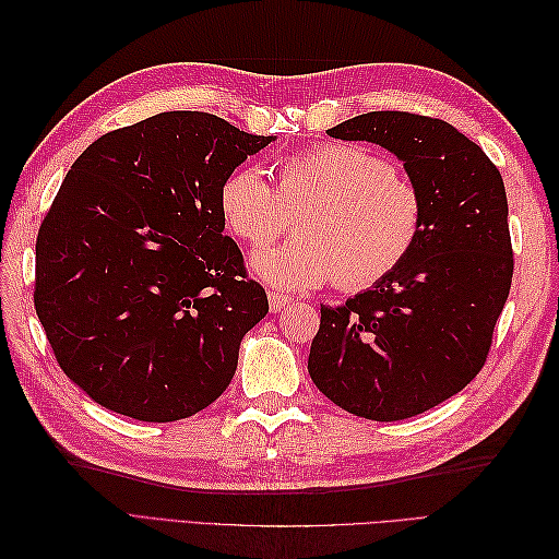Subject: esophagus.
<instances>
[{
  "mask_svg": "<svg viewBox=\"0 0 559 559\" xmlns=\"http://www.w3.org/2000/svg\"><path fill=\"white\" fill-rule=\"evenodd\" d=\"M267 300H270V310H273V312H280L282 308H286V306H289V302H292V296L270 292V294H267Z\"/></svg>",
  "mask_w": 559,
  "mask_h": 559,
  "instance_id": "esophagus-1",
  "label": "esophagus"
}]
</instances>
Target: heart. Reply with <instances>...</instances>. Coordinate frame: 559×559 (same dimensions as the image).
<instances>
[{
  "label": "heart",
  "instance_id": "b5f03b06",
  "mask_svg": "<svg viewBox=\"0 0 559 559\" xmlns=\"http://www.w3.org/2000/svg\"><path fill=\"white\" fill-rule=\"evenodd\" d=\"M277 189L257 167H235L218 186L230 235L265 247L296 216V238L251 257L280 289H368L413 257L425 230V195L394 163L364 144H317L275 165Z\"/></svg>",
  "mask_w": 559,
  "mask_h": 559
}]
</instances>
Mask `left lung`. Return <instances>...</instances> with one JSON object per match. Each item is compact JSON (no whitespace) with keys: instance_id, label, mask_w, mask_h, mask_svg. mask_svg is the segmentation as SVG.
<instances>
[{"instance_id":"obj_1","label":"left lung","mask_w":559,"mask_h":559,"mask_svg":"<svg viewBox=\"0 0 559 559\" xmlns=\"http://www.w3.org/2000/svg\"><path fill=\"white\" fill-rule=\"evenodd\" d=\"M326 132L403 160L425 195V230L396 273L345 306H321L310 378L352 415L413 417L462 392L492 347L513 280L503 179L441 118L370 111Z\"/></svg>"}]
</instances>
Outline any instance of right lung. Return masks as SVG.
Wrapping results in <instances>:
<instances>
[{
	"label": "right lung",
	"instance_id": "add662e5",
	"mask_svg": "<svg viewBox=\"0 0 559 559\" xmlns=\"http://www.w3.org/2000/svg\"><path fill=\"white\" fill-rule=\"evenodd\" d=\"M273 140L207 111H163L74 160L37 235L35 308L95 403L175 421L226 392L267 296L224 235L218 186Z\"/></svg>",
	"mask_w": 559,
	"mask_h": 559
}]
</instances>
